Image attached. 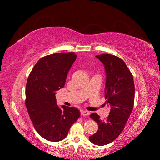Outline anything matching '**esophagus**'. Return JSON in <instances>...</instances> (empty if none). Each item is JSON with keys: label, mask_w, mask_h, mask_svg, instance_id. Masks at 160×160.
<instances>
[{"label": "esophagus", "mask_w": 160, "mask_h": 160, "mask_svg": "<svg viewBox=\"0 0 160 160\" xmlns=\"http://www.w3.org/2000/svg\"><path fill=\"white\" fill-rule=\"evenodd\" d=\"M81 115H83V116H86V115H88L89 114V112L88 111L83 110V111H81Z\"/></svg>", "instance_id": "esophagus-1"}]
</instances>
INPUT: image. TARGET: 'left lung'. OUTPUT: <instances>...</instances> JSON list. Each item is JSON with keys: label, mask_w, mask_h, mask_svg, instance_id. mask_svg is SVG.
Segmentation results:
<instances>
[{"label": "left lung", "mask_w": 160, "mask_h": 160, "mask_svg": "<svg viewBox=\"0 0 160 160\" xmlns=\"http://www.w3.org/2000/svg\"><path fill=\"white\" fill-rule=\"evenodd\" d=\"M95 57L105 67V103L111 109L109 116L104 120L96 113L90 115L99 128L89 139L97 146H105L117 138L125 128L133 108L135 85L132 72L122 59L109 54Z\"/></svg>", "instance_id": "8db88e82"}]
</instances>
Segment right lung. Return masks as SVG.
<instances>
[{
    "mask_svg": "<svg viewBox=\"0 0 160 160\" xmlns=\"http://www.w3.org/2000/svg\"><path fill=\"white\" fill-rule=\"evenodd\" d=\"M75 52H60L41 58L33 67L26 85L25 104L35 130L50 142L66 138L80 111L57 103L56 91L64 87L67 74L76 60Z\"/></svg>",
    "mask_w": 160,
    "mask_h": 160,
    "instance_id": "obj_1",
    "label": "right lung"
}]
</instances>
